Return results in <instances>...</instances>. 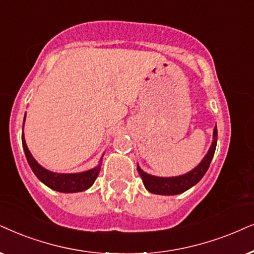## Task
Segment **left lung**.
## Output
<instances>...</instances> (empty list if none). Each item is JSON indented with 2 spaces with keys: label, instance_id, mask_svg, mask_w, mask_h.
Listing matches in <instances>:
<instances>
[{
  "label": "left lung",
  "instance_id": "obj_1",
  "mask_svg": "<svg viewBox=\"0 0 254 254\" xmlns=\"http://www.w3.org/2000/svg\"><path fill=\"white\" fill-rule=\"evenodd\" d=\"M217 127L213 130V142L211 144L210 149L205 155L199 164L195 166L190 172L185 175L177 176V177H157V176H151L149 173L144 172L139 166L137 165V170L139 172L140 178H142L143 184L145 189L151 193L163 194V195H173L179 194L185 192L186 190L197 184L204 175L206 173L208 166L211 164V160L213 158L214 151L217 146Z\"/></svg>",
  "mask_w": 254,
  "mask_h": 254
}]
</instances>
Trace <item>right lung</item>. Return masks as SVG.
Listing matches in <instances>:
<instances>
[{
    "mask_svg": "<svg viewBox=\"0 0 254 254\" xmlns=\"http://www.w3.org/2000/svg\"><path fill=\"white\" fill-rule=\"evenodd\" d=\"M22 145H23V150L29 165H30L35 176H36L44 185H47L48 188L53 189V190L55 191L64 192V193H73V192H82L88 190L90 186L95 183L96 178H97L99 173V170H101L102 164H98V166H96L94 169L79 173L51 172L49 170L44 169L43 166H41L36 160H35L33 155H31L30 151L28 149L27 144H25L23 132H22Z\"/></svg>",
    "mask_w": 254,
    "mask_h": 254,
    "instance_id": "1",
    "label": "right lung"
}]
</instances>
